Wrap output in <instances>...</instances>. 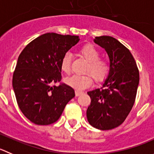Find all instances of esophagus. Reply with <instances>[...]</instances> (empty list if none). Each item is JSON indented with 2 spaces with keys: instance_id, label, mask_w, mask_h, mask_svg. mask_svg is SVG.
Instances as JSON below:
<instances>
[{
  "instance_id": "obj_1",
  "label": "esophagus",
  "mask_w": 154,
  "mask_h": 154,
  "mask_svg": "<svg viewBox=\"0 0 154 154\" xmlns=\"http://www.w3.org/2000/svg\"><path fill=\"white\" fill-rule=\"evenodd\" d=\"M82 92H80V91H78V90H76L75 91V95H76V97H79V96H80V95H81L82 94Z\"/></svg>"
}]
</instances>
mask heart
Wrapping results in <instances>:
<instances>
[{
    "label": "heart",
    "instance_id": "b5f03b06",
    "mask_svg": "<svg viewBox=\"0 0 154 154\" xmlns=\"http://www.w3.org/2000/svg\"><path fill=\"white\" fill-rule=\"evenodd\" d=\"M80 54L88 61L85 72L89 74L84 75H74L67 77L65 83L70 87L77 90H83L88 88L93 84V77L97 82H103L106 80L110 72L109 63L103 58H100L99 50L91 44L84 45L80 49ZM61 69L65 74L71 70V56L65 54L61 61Z\"/></svg>",
    "mask_w": 154,
    "mask_h": 154
}]
</instances>
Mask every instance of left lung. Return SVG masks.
Wrapping results in <instances>:
<instances>
[{
  "mask_svg": "<svg viewBox=\"0 0 154 154\" xmlns=\"http://www.w3.org/2000/svg\"><path fill=\"white\" fill-rule=\"evenodd\" d=\"M94 42L104 48L110 72L103 87L89 91L91 103L87 110L89 123L100 130H110L124 122L135 101L139 70L128 49L116 38L103 35Z\"/></svg>",
  "mask_w": 154,
  "mask_h": 154,
  "instance_id": "8db88e82",
  "label": "left lung"
}]
</instances>
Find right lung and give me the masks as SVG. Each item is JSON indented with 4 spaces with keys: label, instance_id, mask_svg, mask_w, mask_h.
I'll use <instances>...</instances> for the list:
<instances>
[{
    "label": "right lung",
    "instance_id": "1",
    "mask_svg": "<svg viewBox=\"0 0 154 154\" xmlns=\"http://www.w3.org/2000/svg\"><path fill=\"white\" fill-rule=\"evenodd\" d=\"M79 40L77 35L48 32L32 40L19 55L13 88L20 109L34 124L57 122L75 97L70 86L52 84L61 81V59Z\"/></svg>",
    "mask_w": 154,
    "mask_h": 154
}]
</instances>
